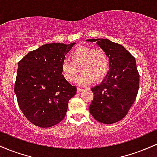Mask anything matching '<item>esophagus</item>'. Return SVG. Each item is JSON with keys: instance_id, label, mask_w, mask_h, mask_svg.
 Returning a JSON list of instances; mask_svg holds the SVG:
<instances>
[{"instance_id": "esophagus-1", "label": "esophagus", "mask_w": 157, "mask_h": 157, "mask_svg": "<svg viewBox=\"0 0 157 157\" xmlns=\"http://www.w3.org/2000/svg\"><path fill=\"white\" fill-rule=\"evenodd\" d=\"M83 89H82V88H79L77 87V92H80V91H82Z\"/></svg>"}]
</instances>
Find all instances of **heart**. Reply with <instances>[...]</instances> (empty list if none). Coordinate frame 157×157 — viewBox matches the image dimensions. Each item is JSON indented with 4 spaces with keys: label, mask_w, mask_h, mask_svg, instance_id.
I'll return each instance as SVG.
<instances>
[{
    "label": "heart",
    "mask_w": 157,
    "mask_h": 157,
    "mask_svg": "<svg viewBox=\"0 0 157 157\" xmlns=\"http://www.w3.org/2000/svg\"><path fill=\"white\" fill-rule=\"evenodd\" d=\"M69 57L70 60H63L60 66L61 74L68 82L75 80L79 69L81 73L75 82L80 85H87L93 80L100 82L109 72V57L101 48L80 46L71 52Z\"/></svg>",
    "instance_id": "obj_1"
}]
</instances>
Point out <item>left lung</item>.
<instances>
[{
  "label": "left lung",
  "instance_id": "obj_1",
  "mask_svg": "<svg viewBox=\"0 0 157 157\" xmlns=\"http://www.w3.org/2000/svg\"><path fill=\"white\" fill-rule=\"evenodd\" d=\"M97 42L109 59V71L102 82L91 88L94 99L89 106L95 120L112 124L126 116L133 105L140 86L136 60L122 45L109 39H89Z\"/></svg>",
  "mask_w": 157,
  "mask_h": 157
}]
</instances>
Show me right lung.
I'll use <instances>...</instances> for the list:
<instances>
[{"label":"right lung","instance_id":"1","mask_svg":"<svg viewBox=\"0 0 157 157\" xmlns=\"http://www.w3.org/2000/svg\"><path fill=\"white\" fill-rule=\"evenodd\" d=\"M75 44L43 45L18 62L15 93L20 109L35 125L52 127L66 116L77 88L63 78L60 66Z\"/></svg>","mask_w":157,"mask_h":157}]
</instances>
